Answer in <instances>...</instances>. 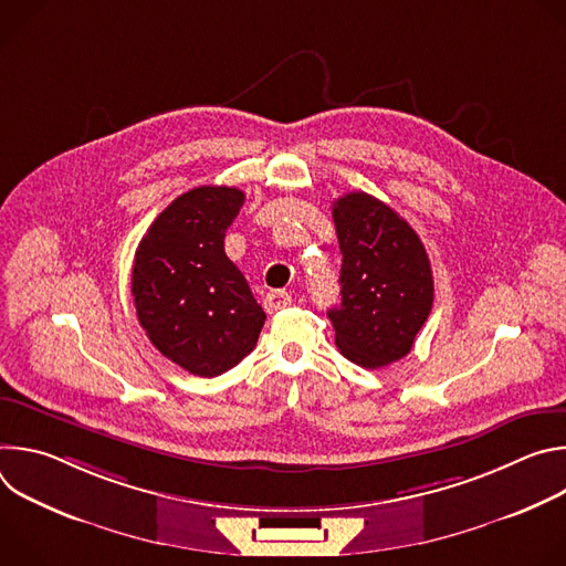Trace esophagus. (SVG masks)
<instances>
[{
  "mask_svg": "<svg viewBox=\"0 0 566 566\" xmlns=\"http://www.w3.org/2000/svg\"><path fill=\"white\" fill-rule=\"evenodd\" d=\"M291 302H293V300H291V295H289L286 291H269V293L264 295V308H266L269 313H275V311H280V308H286Z\"/></svg>",
  "mask_w": 566,
  "mask_h": 566,
  "instance_id": "esophagus-1",
  "label": "esophagus"
}]
</instances>
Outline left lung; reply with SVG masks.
<instances>
[{
    "mask_svg": "<svg viewBox=\"0 0 566 566\" xmlns=\"http://www.w3.org/2000/svg\"><path fill=\"white\" fill-rule=\"evenodd\" d=\"M343 253L340 295L329 308L336 345L352 363L378 369L408 356L434 302L423 241L389 206L367 192L334 203Z\"/></svg>",
    "mask_w": 566,
    "mask_h": 566,
    "instance_id": "obj_1",
    "label": "left lung"
}]
</instances>
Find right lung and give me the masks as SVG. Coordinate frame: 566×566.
<instances>
[{
    "label": "right lung",
    "mask_w": 566,
    "mask_h": 566,
    "mask_svg": "<svg viewBox=\"0 0 566 566\" xmlns=\"http://www.w3.org/2000/svg\"><path fill=\"white\" fill-rule=\"evenodd\" d=\"M244 192L201 186L177 197L136 249L132 295L151 345L203 378L253 352L266 313L223 251Z\"/></svg>",
    "instance_id": "add662e5"
}]
</instances>
